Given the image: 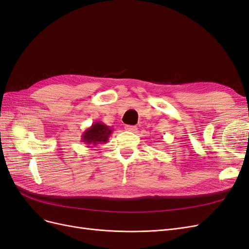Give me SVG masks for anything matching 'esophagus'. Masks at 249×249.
<instances>
[{"instance_id":"obj_1","label":"esophagus","mask_w":249,"mask_h":249,"mask_svg":"<svg viewBox=\"0 0 249 249\" xmlns=\"http://www.w3.org/2000/svg\"><path fill=\"white\" fill-rule=\"evenodd\" d=\"M124 130H125V131H129V132H134L135 130H136V126L126 124V125H124Z\"/></svg>"}]
</instances>
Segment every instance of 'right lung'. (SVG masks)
<instances>
[{
  "label": "right lung",
  "mask_w": 249,
  "mask_h": 249,
  "mask_svg": "<svg viewBox=\"0 0 249 249\" xmlns=\"http://www.w3.org/2000/svg\"><path fill=\"white\" fill-rule=\"evenodd\" d=\"M112 132L113 130L110 129V126L101 122H95L83 132L82 142H84L87 147H92L91 145L100 144V143H106Z\"/></svg>",
  "instance_id": "add662e5"
}]
</instances>
